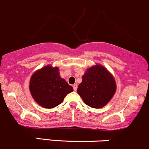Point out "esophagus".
I'll return each instance as SVG.
<instances>
[{
    "instance_id": "1",
    "label": "esophagus",
    "mask_w": 149,
    "mask_h": 149,
    "mask_svg": "<svg viewBox=\"0 0 149 149\" xmlns=\"http://www.w3.org/2000/svg\"><path fill=\"white\" fill-rule=\"evenodd\" d=\"M73 89H74V91H77V84H73Z\"/></svg>"
}]
</instances>
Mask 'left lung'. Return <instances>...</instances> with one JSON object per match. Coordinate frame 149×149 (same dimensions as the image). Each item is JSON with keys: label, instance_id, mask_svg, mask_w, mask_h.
Masks as SVG:
<instances>
[{"label": "left lung", "instance_id": "left-lung-1", "mask_svg": "<svg viewBox=\"0 0 149 149\" xmlns=\"http://www.w3.org/2000/svg\"><path fill=\"white\" fill-rule=\"evenodd\" d=\"M116 90L112 74L103 65L96 64L87 69L78 86L77 93L88 106L100 109L110 102Z\"/></svg>", "mask_w": 149, "mask_h": 149}]
</instances>
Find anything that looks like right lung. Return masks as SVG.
I'll list each match as a JSON object with an SVG mask.
<instances>
[{
	"instance_id": "right-lung-1",
	"label": "right lung",
	"mask_w": 149,
	"mask_h": 149,
	"mask_svg": "<svg viewBox=\"0 0 149 149\" xmlns=\"http://www.w3.org/2000/svg\"><path fill=\"white\" fill-rule=\"evenodd\" d=\"M57 67L46 65L36 70L30 79L29 89L32 97L43 108L58 106L73 88L60 77Z\"/></svg>"
}]
</instances>
